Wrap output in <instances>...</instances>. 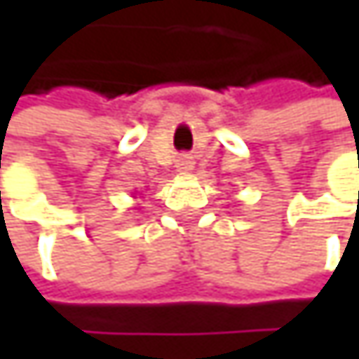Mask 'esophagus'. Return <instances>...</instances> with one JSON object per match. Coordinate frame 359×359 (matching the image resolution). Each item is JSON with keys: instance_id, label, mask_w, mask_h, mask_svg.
I'll return each instance as SVG.
<instances>
[{"instance_id": "obj_1", "label": "esophagus", "mask_w": 359, "mask_h": 359, "mask_svg": "<svg viewBox=\"0 0 359 359\" xmlns=\"http://www.w3.org/2000/svg\"><path fill=\"white\" fill-rule=\"evenodd\" d=\"M177 168H179L180 172H189V170H193V160L191 158H187V156H182L177 160Z\"/></svg>"}]
</instances>
